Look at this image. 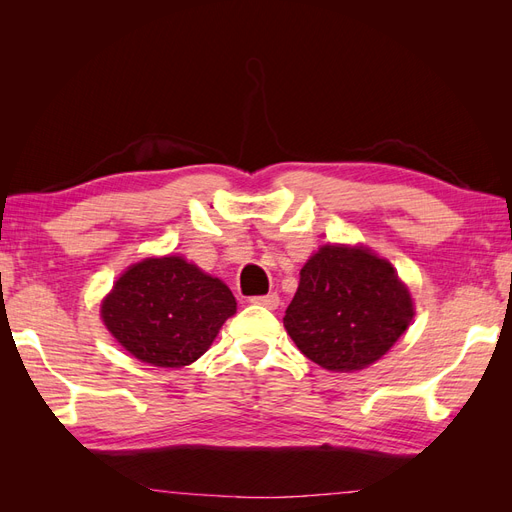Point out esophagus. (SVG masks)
<instances>
[{
    "label": "esophagus",
    "instance_id": "obj_1",
    "mask_svg": "<svg viewBox=\"0 0 512 512\" xmlns=\"http://www.w3.org/2000/svg\"><path fill=\"white\" fill-rule=\"evenodd\" d=\"M250 301L256 303V305H262V307H269V309H275L277 305H280V297H277L275 292L265 294V297H252Z\"/></svg>",
    "mask_w": 512,
    "mask_h": 512
}]
</instances>
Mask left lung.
Instances as JSON below:
<instances>
[{
  "mask_svg": "<svg viewBox=\"0 0 512 512\" xmlns=\"http://www.w3.org/2000/svg\"><path fill=\"white\" fill-rule=\"evenodd\" d=\"M414 316L389 260L363 245H322L301 269L284 327L309 361L329 371L376 363Z\"/></svg>",
  "mask_w": 512,
  "mask_h": 512,
  "instance_id": "left-lung-1",
  "label": "left lung"
}]
</instances>
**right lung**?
Here are the masks:
<instances>
[{"mask_svg": "<svg viewBox=\"0 0 512 512\" xmlns=\"http://www.w3.org/2000/svg\"><path fill=\"white\" fill-rule=\"evenodd\" d=\"M235 312L230 288L181 256L136 262L100 307L106 329L132 356L173 369L200 359Z\"/></svg>", "mask_w": 512, "mask_h": 512, "instance_id": "1", "label": "right lung"}]
</instances>
